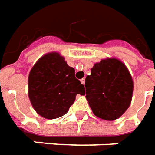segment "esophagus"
<instances>
[{"instance_id": "esophagus-1", "label": "esophagus", "mask_w": 155, "mask_h": 155, "mask_svg": "<svg viewBox=\"0 0 155 155\" xmlns=\"http://www.w3.org/2000/svg\"><path fill=\"white\" fill-rule=\"evenodd\" d=\"M81 83L84 85V84H85V78H82V79H81Z\"/></svg>"}]
</instances>
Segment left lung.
Masks as SVG:
<instances>
[{
    "instance_id": "left-lung-1",
    "label": "left lung",
    "mask_w": 155,
    "mask_h": 155,
    "mask_svg": "<svg viewBox=\"0 0 155 155\" xmlns=\"http://www.w3.org/2000/svg\"><path fill=\"white\" fill-rule=\"evenodd\" d=\"M86 98L97 118L113 121L130 106L134 82L124 62L107 58L96 62L85 79Z\"/></svg>"
}]
</instances>
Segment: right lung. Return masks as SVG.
I'll list each match as a JSON object with an SVG mask.
<instances>
[{
	"label": "right lung",
	"instance_id": "right-lung-1",
	"mask_svg": "<svg viewBox=\"0 0 155 155\" xmlns=\"http://www.w3.org/2000/svg\"><path fill=\"white\" fill-rule=\"evenodd\" d=\"M78 94L85 95L84 86L75 78L74 68L57 51L41 57L31 69L28 97L42 118L54 119L66 114Z\"/></svg>",
	"mask_w": 155,
	"mask_h": 155
}]
</instances>
